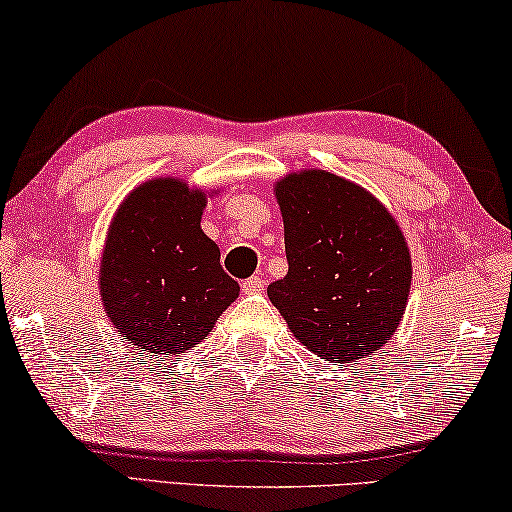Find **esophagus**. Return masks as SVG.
Segmentation results:
<instances>
[{"label":"esophagus","instance_id":"obj_1","mask_svg":"<svg viewBox=\"0 0 512 512\" xmlns=\"http://www.w3.org/2000/svg\"><path fill=\"white\" fill-rule=\"evenodd\" d=\"M265 288V279L263 277H249L242 281V290H245L247 295H256V293H263Z\"/></svg>","mask_w":512,"mask_h":512}]
</instances>
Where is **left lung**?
Instances as JSON below:
<instances>
[{
	"label": "left lung",
	"instance_id": "left-lung-1",
	"mask_svg": "<svg viewBox=\"0 0 512 512\" xmlns=\"http://www.w3.org/2000/svg\"><path fill=\"white\" fill-rule=\"evenodd\" d=\"M288 274L267 297L306 348L355 361L389 341L403 318L412 261L396 219L375 196L329 171L277 183Z\"/></svg>",
	"mask_w": 512,
	"mask_h": 512
}]
</instances>
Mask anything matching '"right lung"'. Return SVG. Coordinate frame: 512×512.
<instances>
[{
  "label": "right lung",
  "instance_id": "obj_1",
  "mask_svg": "<svg viewBox=\"0 0 512 512\" xmlns=\"http://www.w3.org/2000/svg\"><path fill=\"white\" fill-rule=\"evenodd\" d=\"M206 196L176 178L137 187L116 212L100 263L114 327L141 355L194 348L240 293L201 231Z\"/></svg>",
  "mask_w": 512,
  "mask_h": 512
}]
</instances>
